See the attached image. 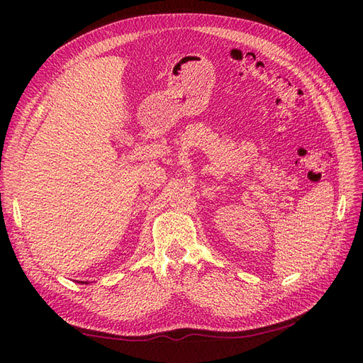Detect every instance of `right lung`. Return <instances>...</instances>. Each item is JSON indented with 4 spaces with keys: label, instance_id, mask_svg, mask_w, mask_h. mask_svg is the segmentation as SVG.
I'll return each instance as SVG.
<instances>
[{
    "label": "right lung",
    "instance_id": "obj_1",
    "mask_svg": "<svg viewBox=\"0 0 363 363\" xmlns=\"http://www.w3.org/2000/svg\"><path fill=\"white\" fill-rule=\"evenodd\" d=\"M79 284H89V282H84V281H81V282H79Z\"/></svg>",
    "mask_w": 363,
    "mask_h": 363
}]
</instances>
